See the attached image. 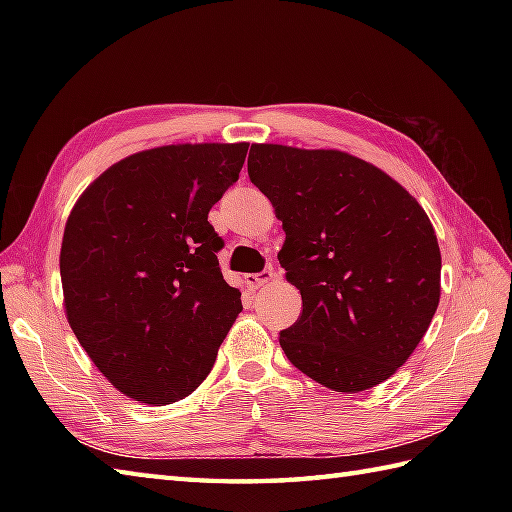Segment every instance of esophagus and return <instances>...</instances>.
I'll list each match as a JSON object with an SVG mask.
<instances>
[{
    "label": "esophagus",
    "instance_id": "34e87169",
    "mask_svg": "<svg viewBox=\"0 0 512 512\" xmlns=\"http://www.w3.org/2000/svg\"><path fill=\"white\" fill-rule=\"evenodd\" d=\"M275 279V270L273 268H266L262 270V273H255V275H246V286L248 288H264L266 284H270V281Z\"/></svg>",
    "mask_w": 512,
    "mask_h": 512
}]
</instances>
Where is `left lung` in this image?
I'll return each instance as SVG.
<instances>
[{
  "label": "left lung",
  "mask_w": 512,
  "mask_h": 512,
  "mask_svg": "<svg viewBox=\"0 0 512 512\" xmlns=\"http://www.w3.org/2000/svg\"><path fill=\"white\" fill-rule=\"evenodd\" d=\"M250 182L286 231L279 264L301 292L279 332L288 361L332 391L358 394L396 374L440 303V246L416 198L336 149L253 145Z\"/></svg>",
  "instance_id": "obj_1"
}]
</instances>
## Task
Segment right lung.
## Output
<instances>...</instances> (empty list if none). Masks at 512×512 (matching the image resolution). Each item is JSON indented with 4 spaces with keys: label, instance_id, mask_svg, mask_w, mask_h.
<instances>
[{
    "label": "right lung",
    "instance_id": "right-lung-1",
    "mask_svg": "<svg viewBox=\"0 0 512 512\" xmlns=\"http://www.w3.org/2000/svg\"><path fill=\"white\" fill-rule=\"evenodd\" d=\"M246 143L138 151L96 178L65 222V317L125 396L171 405L200 387L242 312L222 277L211 206L237 182Z\"/></svg>",
    "mask_w": 512,
    "mask_h": 512
}]
</instances>
